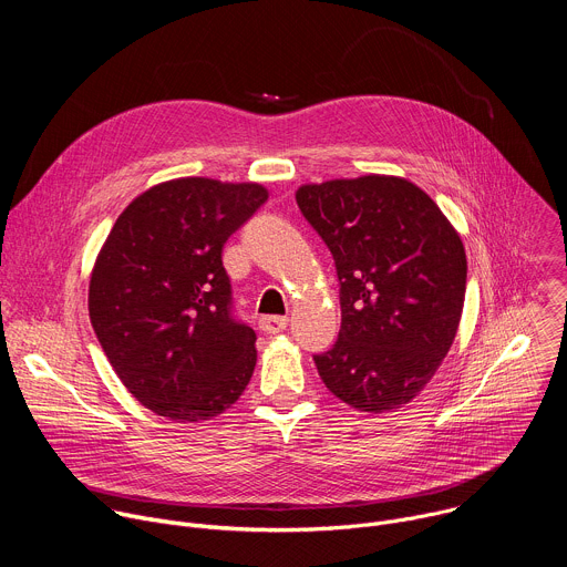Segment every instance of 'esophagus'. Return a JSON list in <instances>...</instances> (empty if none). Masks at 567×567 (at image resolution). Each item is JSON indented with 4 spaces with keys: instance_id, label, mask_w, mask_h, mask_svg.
I'll use <instances>...</instances> for the list:
<instances>
[{
    "instance_id": "esophagus-1",
    "label": "esophagus",
    "mask_w": 567,
    "mask_h": 567,
    "mask_svg": "<svg viewBox=\"0 0 567 567\" xmlns=\"http://www.w3.org/2000/svg\"><path fill=\"white\" fill-rule=\"evenodd\" d=\"M289 318L287 316H262L260 318V330L267 334H278L282 330H287Z\"/></svg>"
}]
</instances>
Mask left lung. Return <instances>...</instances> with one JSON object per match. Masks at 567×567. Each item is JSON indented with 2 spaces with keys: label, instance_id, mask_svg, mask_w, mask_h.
Segmentation results:
<instances>
[{
  "label": "left lung",
  "instance_id": "1",
  "mask_svg": "<svg viewBox=\"0 0 567 567\" xmlns=\"http://www.w3.org/2000/svg\"><path fill=\"white\" fill-rule=\"evenodd\" d=\"M296 202L332 251L341 282L339 341L313 357L322 383L361 413L406 406L460 328V233L420 186L394 175L302 184Z\"/></svg>",
  "mask_w": 567,
  "mask_h": 567
}]
</instances>
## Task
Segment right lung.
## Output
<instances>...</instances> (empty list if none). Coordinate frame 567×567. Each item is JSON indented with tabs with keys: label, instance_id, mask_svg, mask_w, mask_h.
<instances>
[{
	"label": "right lung",
	"instance_id": "right-lung-1",
	"mask_svg": "<svg viewBox=\"0 0 567 567\" xmlns=\"http://www.w3.org/2000/svg\"><path fill=\"white\" fill-rule=\"evenodd\" d=\"M269 197L256 182H161L114 221L90 278L94 332L123 385L175 422L221 415L251 381L256 332L228 313L224 241Z\"/></svg>",
	"mask_w": 567,
	"mask_h": 567
}]
</instances>
